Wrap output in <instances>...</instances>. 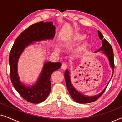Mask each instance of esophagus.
<instances>
[{"label": "esophagus", "mask_w": 122, "mask_h": 122, "mask_svg": "<svg viewBox=\"0 0 122 122\" xmlns=\"http://www.w3.org/2000/svg\"><path fill=\"white\" fill-rule=\"evenodd\" d=\"M68 68V65L66 63H63L62 66H61V68L63 69H66Z\"/></svg>", "instance_id": "obj_1"}]
</instances>
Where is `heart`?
Here are the masks:
<instances>
[{
    "label": "heart",
    "mask_w": 122,
    "mask_h": 122,
    "mask_svg": "<svg viewBox=\"0 0 122 122\" xmlns=\"http://www.w3.org/2000/svg\"><path fill=\"white\" fill-rule=\"evenodd\" d=\"M84 38V36H83V35H76V36H75V39H78V40L83 39Z\"/></svg>",
    "instance_id": "heart-1"
}]
</instances>
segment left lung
<instances>
[{"label": "left lung", "mask_w": 122, "mask_h": 122, "mask_svg": "<svg viewBox=\"0 0 122 122\" xmlns=\"http://www.w3.org/2000/svg\"><path fill=\"white\" fill-rule=\"evenodd\" d=\"M98 36H99V39L102 41V47L100 48V49H98V51H103V53H104V54H106V56L108 57V59H109L110 66H111V67L112 68L113 72H114V54H113V51L112 47L111 45L108 43V41H107L106 39L103 38V36L101 33V31L98 30ZM113 75V73L112 76V78ZM64 78H65V81H66V87H67L68 91L69 92V94L71 97V98H72L73 100H74V101H76V102L79 103H81V104L91 103L97 101V100L98 98H99L103 94V93L104 92L105 90L106 89V88L108 86L107 85L106 86V88L103 90L102 92L101 93L98 95H97V96H95L88 97V96H84L83 94H81V93L78 92L77 91H76V89L74 88V86H72V84H71V78H70V76H69V72L68 70H66V72L64 73ZM110 81H111V80H110Z\"/></svg>", "instance_id": "1"}]
</instances>
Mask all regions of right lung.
<instances>
[{
	"mask_svg": "<svg viewBox=\"0 0 122 122\" xmlns=\"http://www.w3.org/2000/svg\"><path fill=\"white\" fill-rule=\"evenodd\" d=\"M55 29L51 21H41L31 25L16 38L10 51L9 63L11 81L18 93L30 103L37 104L46 100L51 90V74L59 69L61 64L51 61L44 63L43 71L36 84L26 86L19 81L17 72L18 59L25 47L33 41L53 39L55 35Z\"/></svg>",
	"mask_w": 122,
	"mask_h": 122,
	"instance_id": "right-lung-1",
	"label": "right lung"
}]
</instances>
